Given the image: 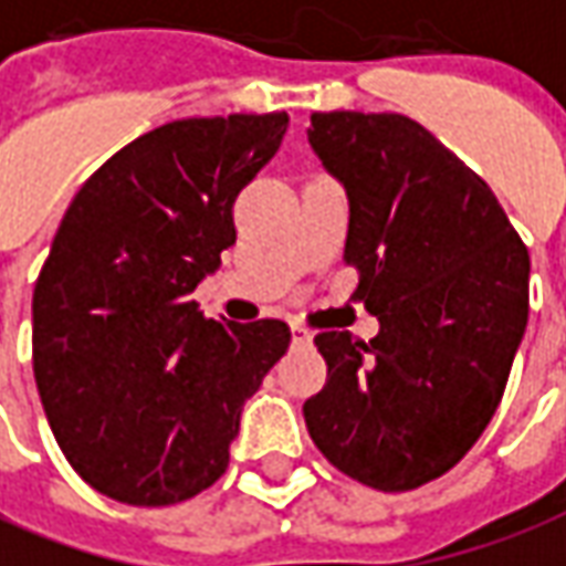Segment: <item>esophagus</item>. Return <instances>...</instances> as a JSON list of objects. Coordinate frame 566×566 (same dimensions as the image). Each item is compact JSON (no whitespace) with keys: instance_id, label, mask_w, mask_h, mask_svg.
I'll use <instances>...</instances> for the list:
<instances>
[{"instance_id":"esophagus-1","label":"esophagus","mask_w":566,"mask_h":566,"mask_svg":"<svg viewBox=\"0 0 566 566\" xmlns=\"http://www.w3.org/2000/svg\"><path fill=\"white\" fill-rule=\"evenodd\" d=\"M291 334H294V346H310L312 343V334L303 327V324H294V327H291Z\"/></svg>"}]
</instances>
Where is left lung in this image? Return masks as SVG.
Here are the masks:
<instances>
[{
  "instance_id": "1",
  "label": "left lung",
  "mask_w": 566,
  "mask_h": 566,
  "mask_svg": "<svg viewBox=\"0 0 566 566\" xmlns=\"http://www.w3.org/2000/svg\"><path fill=\"white\" fill-rule=\"evenodd\" d=\"M312 149L349 192L343 260L374 339L322 331L327 382L303 405L343 475L398 493L450 472L500 407L531 310V254L496 196L401 113H312Z\"/></svg>"
}]
</instances>
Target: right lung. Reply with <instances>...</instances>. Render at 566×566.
Segmentation results:
<instances>
[{
	"mask_svg": "<svg viewBox=\"0 0 566 566\" xmlns=\"http://www.w3.org/2000/svg\"><path fill=\"white\" fill-rule=\"evenodd\" d=\"M287 113L180 118L122 146L70 201L33 291V374L63 457L128 505L227 472L242 405L291 343L279 318H205L196 284L235 244L232 205Z\"/></svg>",
	"mask_w": 566,
	"mask_h": 566,
	"instance_id": "1",
	"label": "right lung"
}]
</instances>
